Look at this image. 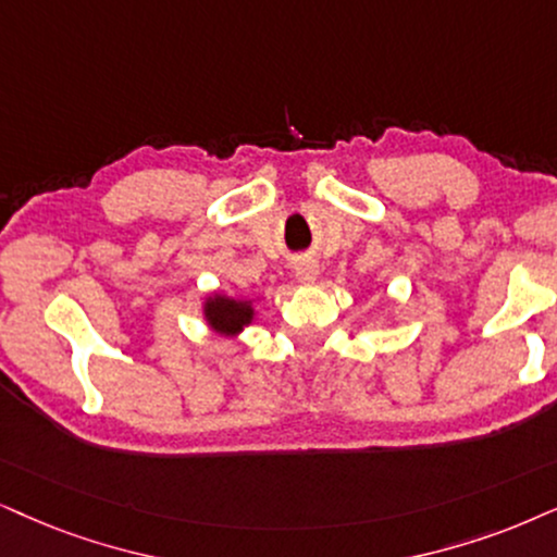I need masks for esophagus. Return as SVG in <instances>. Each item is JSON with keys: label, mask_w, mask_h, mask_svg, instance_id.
<instances>
[{"label": "esophagus", "mask_w": 557, "mask_h": 557, "mask_svg": "<svg viewBox=\"0 0 557 557\" xmlns=\"http://www.w3.org/2000/svg\"><path fill=\"white\" fill-rule=\"evenodd\" d=\"M293 272H295V280H298V283L311 285V283H315V280H319L321 267L311 257H298L293 262Z\"/></svg>", "instance_id": "obj_1"}]
</instances>
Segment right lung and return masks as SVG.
I'll return each instance as SVG.
<instances>
[{
	"label": "right lung",
	"mask_w": 557,
	"mask_h": 557,
	"mask_svg": "<svg viewBox=\"0 0 557 557\" xmlns=\"http://www.w3.org/2000/svg\"><path fill=\"white\" fill-rule=\"evenodd\" d=\"M202 319L215 334L226 336V339H238V334L257 319V300L234 298L223 290L208 293L202 300Z\"/></svg>",
	"instance_id": "add662e5"
}]
</instances>
